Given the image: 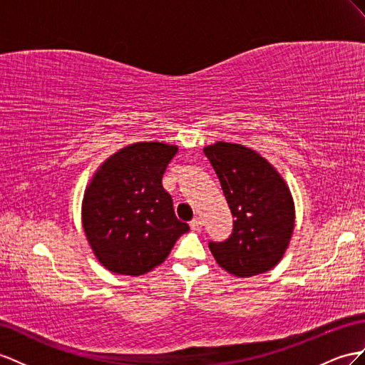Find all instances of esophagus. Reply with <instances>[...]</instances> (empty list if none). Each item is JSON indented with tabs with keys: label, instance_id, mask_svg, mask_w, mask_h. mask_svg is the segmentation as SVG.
<instances>
[{
	"label": "esophagus",
	"instance_id": "esophagus-1",
	"mask_svg": "<svg viewBox=\"0 0 365 365\" xmlns=\"http://www.w3.org/2000/svg\"><path fill=\"white\" fill-rule=\"evenodd\" d=\"M190 227H191V230H194V231H199V230L202 228V220H200V217H194V219L190 222Z\"/></svg>",
	"mask_w": 365,
	"mask_h": 365
}]
</instances>
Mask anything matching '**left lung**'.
<instances>
[{
	"mask_svg": "<svg viewBox=\"0 0 365 365\" xmlns=\"http://www.w3.org/2000/svg\"><path fill=\"white\" fill-rule=\"evenodd\" d=\"M232 217L225 242H210L216 262L236 277L269 272L284 257L294 230V200L284 177L257 151L239 143L203 148Z\"/></svg>",
	"mask_w": 365,
	"mask_h": 365,
	"instance_id": "8db88e82",
	"label": "left lung"
}]
</instances>
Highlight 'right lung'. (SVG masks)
Masks as SVG:
<instances>
[{
  "label": "right lung",
  "mask_w": 365,
  "mask_h": 365,
  "mask_svg": "<svg viewBox=\"0 0 365 365\" xmlns=\"http://www.w3.org/2000/svg\"><path fill=\"white\" fill-rule=\"evenodd\" d=\"M179 151L163 142H137L108 157L88 183L81 202L85 235L109 272L142 276L165 262L188 223L175 217L162 186Z\"/></svg>",
  "instance_id": "1"
}]
</instances>
